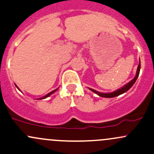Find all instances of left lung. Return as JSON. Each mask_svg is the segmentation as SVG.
I'll list each match as a JSON object with an SVG mask.
<instances>
[{
  "label": "left lung",
  "instance_id": "1",
  "mask_svg": "<svg viewBox=\"0 0 154 154\" xmlns=\"http://www.w3.org/2000/svg\"><path fill=\"white\" fill-rule=\"evenodd\" d=\"M140 63H139V65L138 67H137V72H136V75H135V77L133 79H132L131 81L130 82H128V84H126L125 85H124L123 87H121V88L118 89V90H116V91H114L113 92H109V93H103V92H97V91L93 90V89H91V88H89L90 90L92 91V92H95V94H97V95H98L100 97H116V96H118V95H121V94H123L125 93V92H127L131 87H132V86L134 85V84L136 82L137 78L139 76V74H140Z\"/></svg>",
  "mask_w": 154,
  "mask_h": 154
}]
</instances>
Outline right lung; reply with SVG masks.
Segmentation results:
<instances>
[{"instance_id": "1", "label": "right lung", "mask_w": 154, "mask_h": 154, "mask_svg": "<svg viewBox=\"0 0 154 154\" xmlns=\"http://www.w3.org/2000/svg\"><path fill=\"white\" fill-rule=\"evenodd\" d=\"M16 87H17V88L18 89V90H19V88H18V87H17V85H16ZM58 89H59V88H57V89H56V90H53V91H52V92H49V93H48V94H47V95H45V96H44V97H40V98H38V99H39H39H40V100H41V99H45V98H46V97H49V96H50V95H52V94H53V93H54V92H56V91H57V90H58Z\"/></svg>"}]
</instances>
